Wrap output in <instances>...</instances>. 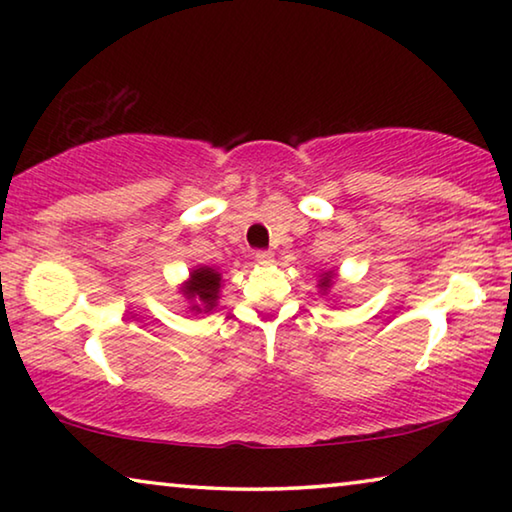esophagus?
Wrapping results in <instances>:
<instances>
[{
    "label": "esophagus",
    "instance_id": "obj_1",
    "mask_svg": "<svg viewBox=\"0 0 512 512\" xmlns=\"http://www.w3.org/2000/svg\"><path fill=\"white\" fill-rule=\"evenodd\" d=\"M255 259H257V264L268 266V264H273V253H268V250H257Z\"/></svg>",
    "mask_w": 512,
    "mask_h": 512
}]
</instances>
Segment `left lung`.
<instances>
[{
  "instance_id": "8db88e82",
  "label": "left lung",
  "mask_w": 512,
  "mask_h": 512,
  "mask_svg": "<svg viewBox=\"0 0 512 512\" xmlns=\"http://www.w3.org/2000/svg\"><path fill=\"white\" fill-rule=\"evenodd\" d=\"M318 277H320V280H318V291H320V296H327L329 289L334 287L336 271H332V268H329V271H323V273H320Z\"/></svg>"
}]
</instances>
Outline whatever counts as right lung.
I'll return each mask as SVG.
<instances>
[{"label":"right lung","instance_id":"obj_1","mask_svg":"<svg viewBox=\"0 0 512 512\" xmlns=\"http://www.w3.org/2000/svg\"><path fill=\"white\" fill-rule=\"evenodd\" d=\"M223 275L214 266H196L189 271L187 280L180 284V293L187 300V311L192 316L212 314L219 305Z\"/></svg>","mask_w":512,"mask_h":512}]
</instances>
